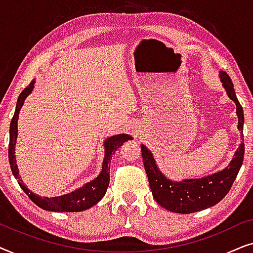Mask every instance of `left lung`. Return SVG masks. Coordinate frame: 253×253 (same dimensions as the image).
I'll use <instances>...</instances> for the list:
<instances>
[{
  "instance_id": "8db88e82",
  "label": "left lung",
  "mask_w": 253,
  "mask_h": 253,
  "mask_svg": "<svg viewBox=\"0 0 253 253\" xmlns=\"http://www.w3.org/2000/svg\"><path fill=\"white\" fill-rule=\"evenodd\" d=\"M220 77L228 96L236 103L238 130L242 132L244 114L243 108L235 94L234 84L227 72L221 71ZM242 138H243V133H242ZM141 155H143L145 171L150 182L152 195L159 205L170 212L189 214L214 206L229 192L240 171L241 166L243 164L244 143L242 141L233 160L223 170L206 176L204 178L184 179L182 182H172L165 177L155 165L152 153L144 145H141Z\"/></svg>"
}]
</instances>
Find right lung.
<instances>
[{
  "mask_svg": "<svg viewBox=\"0 0 253 253\" xmlns=\"http://www.w3.org/2000/svg\"><path fill=\"white\" fill-rule=\"evenodd\" d=\"M34 86V81L30 83L23 92L20 93L17 100V106L15 114L10 123V140H9V162L10 168L15 177L18 179V184L23 191L29 196V198L32 202L38 205L41 209L47 211H53V212H81V211H85L95 205L96 203L102 199V197L106 195L107 189L109 185V168H110V160H112L113 154L115 151L122 145L124 141L132 139V137L129 134H116L108 138L105 141V159H103L102 164V171L95 179H93L89 183H86L84 186L75 190L74 192L67 193L64 196L60 197H53V198H48V197H39L34 195L32 191L24 185L22 179H20L18 168L16 165V158H15V145L17 139V121H18V114L19 110L22 108L24 100L27 95L32 92Z\"/></svg>",
  "mask_w": 253,
  "mask_h": 253,
  "instance_id": "add662e5",
  "label": "right lung"
}]
</instances>
